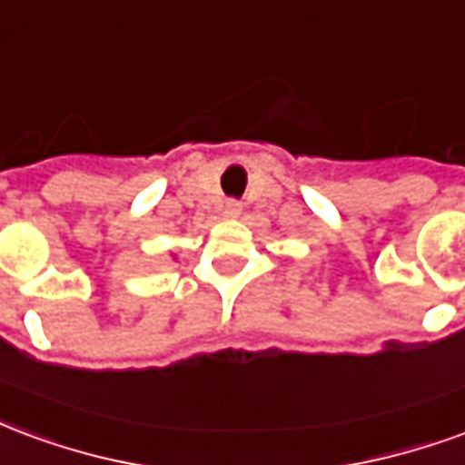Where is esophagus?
Returning <instances> with one entry per match:
<instances>
[{
    "label": "esophagus",
    "mask_w": 465,
    "mask_h": 465,
    "mask_svg": "<svg viewBox=\"0 0 465 465\" xmlns=\"http://www.w3.org/2000/svg\"><path fill=\"white\" fill-rule=\"evenodd\" d=\"M223 213H226L229 219H236V216H242V203L229 202L226 206H223Z\"/></svg>",
    "instance_id": "obj_1"
}]
</instances>
